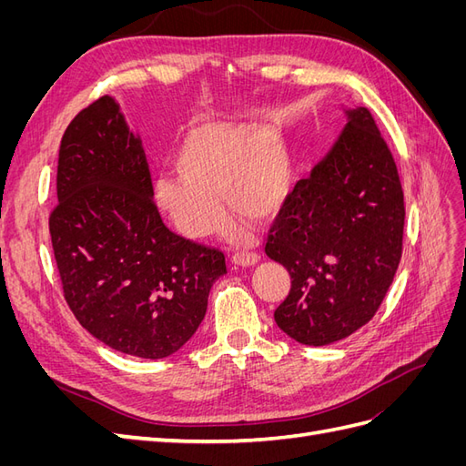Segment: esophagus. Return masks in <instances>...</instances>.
<instances>
[{
	"label": "esophagus",
	"mask_w": 466,
	"mask_h": 466,
	"mask_svg": "<svg viewBox=\"0 0 466 466\" xmlns=\"http://www.w3.org/2000/svg\"><path fill=\"white\" fill-rule=\"evenodd\" d=\"M258 252L255 250H235L231 255V262L238 264V266H252L258 262Z\"/></svg>",
	"instance_id": "34e87169"
}]
</instances>
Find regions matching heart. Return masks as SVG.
<instances>
[{"mask_svg": "<svg viewBox=\"0 0 466 466\" xmlns=\"http://www.w3.org/2000/svg\"><path fill=\"white\" fill-rule=\"evenodd\" d=\"M175 165L153 196L175 229L187 238H204L221 229L225 196L233 216L248 221L274 218L288 200L291 167L272 134L262 130L204 126L182 139Z\"/></svg>", "mask_w": 466, "mask_h": 466, "instance_id": "obj_1", "label": "heart"}]
</instances>
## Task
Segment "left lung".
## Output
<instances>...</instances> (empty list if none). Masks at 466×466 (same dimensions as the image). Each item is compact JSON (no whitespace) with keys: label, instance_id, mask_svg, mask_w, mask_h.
Wrapping results in <instances>:
<instances>
[{"label":"left lung","instance_id":"1","mask_svg":"<svg viewBox=\"0 0 466 466\" xmlns=\"http://www.w3.org/2000/svg\"><path fill=\"white\" fill-rule=\"evenodd\" d=\"M348 116L332 151L288 194L264 247L291 278L276 324L307 346L332 344L368 324L402 257L397 163L370 108Z\"/></svg>","mask_w":466,"mask_h":466}]
</instances>
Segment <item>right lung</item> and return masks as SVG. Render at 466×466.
<instances>
[{
  "mask_svg": "<svg viewBox=\"0 0 466 466\" xmlns=\"http://www.w3.org/2000/svg\"><path fill=\"white\" fill-rule=\"evenodd\" d=\"M56 194L54 258L81 327L122 354H175L200 327L225 255L163 223L142 144L110 96L67 124Z\"/></svg>",
  "mask_w": 466,
  "mask_h": 466,
  "instance_id": "1",
  "label": "right lung"
}]
</instances>
